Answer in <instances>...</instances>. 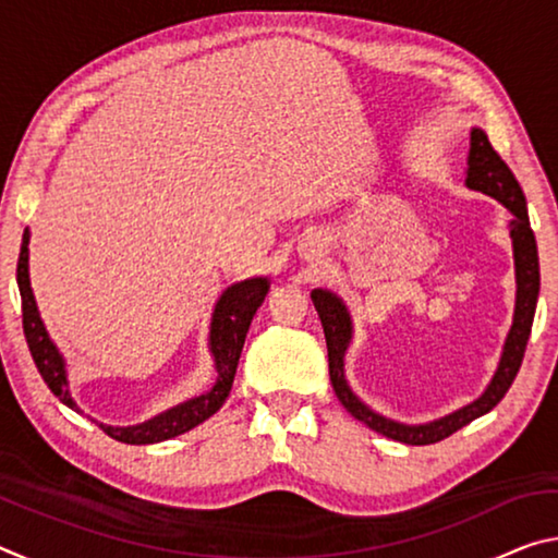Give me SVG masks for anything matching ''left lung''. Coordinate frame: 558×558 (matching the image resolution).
Here are the masks:
<instances>
[{
  "label": "left lung",
  "instance_id": "obj_1",
  "mask_svg": "<svg viewBox=\"0 0 558 558\" xmlns=\"http://www.w3.org/2000/svg\"><path fill=\"white\" fill-rule=\"evenodd\" d=\"M465 186L475 189L493 196L505 206L509 214L507 229L509 239H512V253H514V278H517V300H514V317L512 327H509L502 354H499L497 369L493 379L485 386V391L477 396L475 401L460 405L452 413L440 415L436 421L428 423H401L389 418L372 405H366L359 396L352 391L347 376H344V354L354 337L352 315L344 305V300L337 292L327 288H315L310 298L315 302V310L319 319H323L325 339H327V356H329V381L337 399L342 401L344 409L362 421L364 426L381 433L386 438H393L405 446H430L442 438L452 436V433L468 426L470 421L480 418L495 409V405L505 399V393L512 386L514 376L522 366V356L529 342V332H532L536 298H539V253H536V239L532 226H529L526 214V199L522 194V186L512 174L502 157H499L485 130L472 128L470 130V153H468V169H465Z\"/></svg>",
  "mask_w": 558,
  "mask_h": 558
}]
</instances>
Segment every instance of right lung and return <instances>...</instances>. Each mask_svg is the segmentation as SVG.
Returning a JSON list of instances; mask_svg holds the SVG:
<instances>
[{
    "mask_svg": "<svg viewBox=\"0 0 558 558\" xmlns=\"http://www.w3.org/2000/svg\"><path fill=\"white\" fill-rule=\"evenodd\" d=\"M29 241H32V231L26 229L22 239V251H19V263H16V286H19V292H22V317H24L26 344H29L36 369H39L41 379L53 391L56 399L69 405V409L83 413L78 409V403L73 401L69 364H65L59 347L53 344V339L49 337V332H46L39 307H36V298H34L32 278H29ZM268 290H270L268 278H248V280L233 282V286L226 288L219 295V300H216L214 313H211V325H209V352L214 359L216 381L209 391L192 396V399L177 403L172 409L157 413L143 423H135V426H108V423H98L96 418L90 421H96L110 438L128 442V446L162 442L199 426V423H204L209 415L219 411L223 401L229 399L235 366H239L241 349L245 342V335H248L251 319L256 315V310L263 305V300H266Z\"/></svg>",
    "mask_w": 558,
    "mask_h": 558,
    "instance_id": "obj_1",
    "label": "right lung"
}]
</instances>
